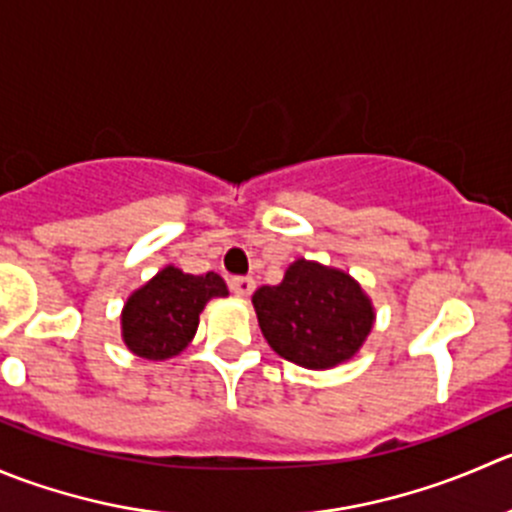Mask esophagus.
<instances>
[{
  "label": "esophagus",
  "mask_w": 512,
  "mask_h": 512,
  "mask_svg": "<svg viewBox=\"0 0 512 512\" xmlns=\"http://www.w3.org/2000/svg\"><path fill=\"white\" fill-rule=\"evenodd\" d=\"M229 286H231V291L236 293V296L249 298L251 293H254L256 281H254V278H251V276H231V278H229Z\"/></svg>",
  "instance_id": "1"
}]
</instances>
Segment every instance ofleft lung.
Here are the masks:
<instances>
[{"instance_id": "1", "label": "left lung", "mask_w": 512, "mask_h": 512, "mask_svg": "<svg viewBox=\"0 0 512 512\" xmlns=\"http://www.w3.org/2000/svg\"><path fill=\"white\" fill-rule=\"evenodd\" d=\"M254 308L268 346L303 368H333L363 346L373 326L366 293L348 273L298 258L278 286H261Z\"/></svg>"}]
</instances>
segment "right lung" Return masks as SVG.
Here are the masks:
<instances>
[{
	"mask_svg": "<svg viewBox=\"0 0 512 512\" xmlns=\"http://www.w3.org/2000/svg\"><path fill=\"white\" fill-rule=\"evenodd\" d=\"M221 296H229V288L219 273L194 276L166 266L126 301L121 313L124 343L149 361L176 356L194 338L206 303Z\"/></svg>",
	"mask_w": 512,
	"mask_h": 512,
	"instance_id": "right-lung-1",
	"label": "right lung"
}]
</instances>
